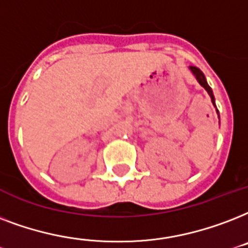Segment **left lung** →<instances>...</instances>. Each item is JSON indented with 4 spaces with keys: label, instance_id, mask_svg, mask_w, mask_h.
Returning a JSON list of instances; mask_svg holds the SVG:
<instances>
[{
    "label": "left lung",
    "instance_id": "8db88e82",
    "mask_svg": "<svg viewBox=\"0 0 248 248\" xmlns=\"http://www.w3.org/2000/svg\"><path fill=\"white\" fill-rule=\"evenodd\" d=\"M189 70L191 71V74L194 75V78H197V81L199 82V84H201V85H202L203 88H204V89L207 90V93L210 94L211 101H212V105H214V106L216 107V103H215V95H214V92H212V89H211L210 85H208V82H207L206 76H204V74H203L202 71L199 70V68H197V67L190 66V67H189ZM216 112H217V115H218L217 108H216ZM218 119H220V116H218Z\"/></svg>",
    "mask_w": 248,
    "mask_h": 248
}]
</instances>
